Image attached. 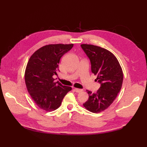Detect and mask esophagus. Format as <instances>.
Listing matches in <instances>:
<instances>
[{
    "label": "esophagus",
    "instance_id": "1",
    "mask_svg": "<svg viewBox=\"0 0 147 147\" xmlns=\"http://www.w3.org/2000/svg\"><path fill=\"white\" fill-rule=\"evenodd\" d=\"M74 90H75V92L77 93H80L83 92L82 89H79V88H74Z\"/></svg>",
    "mask_w": 147,
    "mask_h": 147
}]
</instances>
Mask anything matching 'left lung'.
Instances as JSON below:
<instances>
[{
	"instance_id": "left-lung-1",
	"label": "left lung",
	"mask_w": 147,
	"mask_h": 147,
	"mask_svg": "<svg viewBox=\"0 0 147 147\" xmlns=\"http://www.w3.org/2000/svg\"><path fill=\"white\" fill-rule=\"evenodd\" d=\"M91 63L92 73L100 87L95 93L86 90L89 98L83 106L87 110L98 113L110 106L120 92L123 81V70L117 58L108 50L100 47L81 45Z\"/></svg>"
}]
</instances>
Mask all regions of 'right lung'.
I'll use <instances>...</instances> for the list:
<instances>
[{
  "label": "right lung",
  "instance_id": "right-lung-1",
  "mask_svg": "<svg viewBox=\"0 0 147 147\" xmlns=\"http://www.w3.org/2000/svg\"><path fill=\"white\" fill-rule=\"evenodd\" d=\"M73 44H50L40 48L31 56L26 67L24 79L28 92L38 107L47 112L58 109L70 86L55 82L62 55Z\"/></svg>",
  "mask_w": 147,
  "mask_h": 147
}]
</instances>
